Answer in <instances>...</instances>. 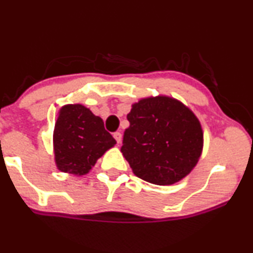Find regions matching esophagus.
<instances>
[{
	"label": "esophagus",
	"mask_w": 253,
	"mask_h": 253,
	"mask_svg": "<svg viewBox=\"0 0 253 253\" xmlns=\"http://www.w3.org/2000/svg\"><path fill=\"white\" fill-rule=\"evenodd\" d=\"M113 136H114V139L117 140L118 144L121 143V139H123V134H121L120 132H115L114 134H113Z\"/></svg>",
	"instance_id": "obj_1"
}]
</instances>
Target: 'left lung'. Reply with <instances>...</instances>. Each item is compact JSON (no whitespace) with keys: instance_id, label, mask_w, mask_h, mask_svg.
Instances as JSON below:
<instances>
[{"instance_id":"8db88e82","label":"left lung","mask_w":253,"mask_h":253,"mask_svg":"<svg viewBox=\"0 0 253 253\" xmlns=\"http://www.w3.org/2000/svg\"><path fill=\"white\" fill-rule=\"evenodd\" d=\"M121 152L136 177L158 185L184 178L199 162L203 132L199 119L178 100L141 98L127 114Z\"/></svg>"}]
</instances>
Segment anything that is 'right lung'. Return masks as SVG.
<instances>
[{"label":"right lung","mask_w":253,"mask_h":253,"mask_svg":"<svg viewBox=\"0 0 253 253\" xmlns=\"http://www.w3.org/2000/svg\"><path fill=\"white\" fill-rule=\"evenodd\" d=\"M115 144V139L104 129L102 119L89 108L82 104L60 108L53 130L54 159L60 171L85 175Z\"/></svg>","instance_id":"obj_1"}]
</instances>
